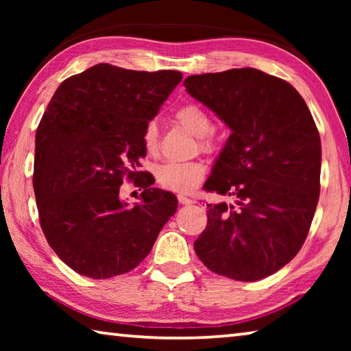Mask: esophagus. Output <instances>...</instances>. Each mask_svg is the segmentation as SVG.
<instances>
[{"mask_svg": "<svg viewBox=\"0 0 351 351\" xmlns=\"http://www.w3.org/2000/svg\"><path fill=\"white\" fill-rule=\"evenodd\" d=\"M178 201H180V204H182V206H189V204H193L195 203L193 199L184 197V195H178Z\"/></svg>", "mask_w": 351, "mask_h": 351, "instance_id": "obj_1", "label": "esophagus"}]
</instances>
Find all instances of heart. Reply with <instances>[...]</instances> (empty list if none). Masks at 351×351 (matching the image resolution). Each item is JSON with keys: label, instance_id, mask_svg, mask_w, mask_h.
Segmentation results:
<instances>
[{"label": "heart", "instance_id": "1", "mask_svg": "<svg viewBox=\"0 0 351 351\" xmlns=\"http://www.w3.org/2000/svg\"><path fill=\"white\" fill-rule=\"evenodd\" d=\"M175 119L190 133L198 136L203 152H212L215 141L210 134L212 121L207 111L197 104H187L175 112ZM142 144L148 154H156L159 148V132L156 121H150L142 133ZM206 169L201 162H165L154 169L156 182L165 190L176 193H189L203 181Z\"/></svg>", "mask_w": 351, "mask_h": 351}]
</instances>
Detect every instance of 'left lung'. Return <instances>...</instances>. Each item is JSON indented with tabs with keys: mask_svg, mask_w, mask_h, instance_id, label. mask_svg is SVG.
<instances>
[{
	"mask_svg": "<svg viewBox=\"0 0 351 351\" xmlns=\"http://www.w3.org/2000/svg\"><path fill=\"white\" fill-rule=\"evenodd\" d=\"M184 86L232 132L203 189L234 203L207 204L195 252L234 280L274 274L300 251L319 201L322 147L311 112L293 85L254 68L190 75Z\"/></svg>",
	"mask_w": 351,
	"mask_h": 351,
	"instance_id": "8db88e82",
	"label": "left lung"
}]
</instances>
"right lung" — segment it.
<instances>
[{"label": "right lung", "mask_w": 351, "mask_h": 351, "mask_svg": "<svg viewBox=\"0 0 351 351\" xmlns=\"http://www.w3.org/2000/svg\"><path fill=\"white\" fill-rule=\"evenodd\" d=\"M181 80L180 71L99 63L63 80L47 104L35 136V199L47 243L80 276L134 269L176 212L175 195L136 169L145 125ZM123 176L141 178V204L120 199Z\"/></svg>", "instance_id": "1"}]
</instances>
